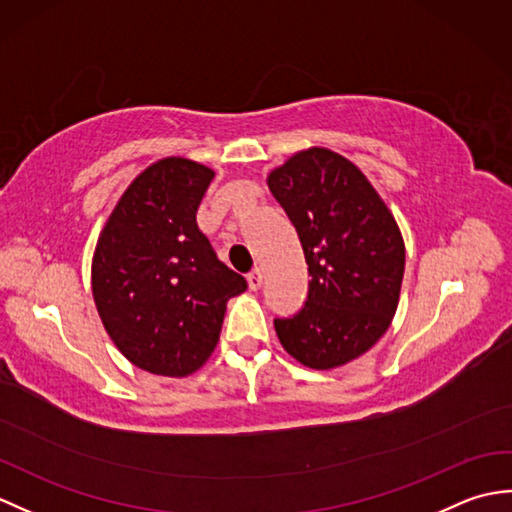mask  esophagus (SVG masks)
I'll return each mask as SVG.
<instances>
[{
  "instance_id": "34e87169",
  "label": "esophagus",
  "mask_w": 512,
  "mask_h": 512,
  "mask_svg": "<svg viewBox=\"0 0 512 512\" xmlns=\"http://www.w3.org/2000/svg\"><path fill=\"white\" fill-rule=\"evenodd\" d=\"M248 288L250 290H259L262 288V284H264V273H262V268H255L253 273H248Z\"/></svg>"
}]
</instances>
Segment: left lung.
I'll return each instance as SVG.
<instances>
[{"label": "left lung", "instance_id": "8db88e82", "mask_svg": "<svg viewBox=\"0 0 512 512\" xmlns=\"http://www.w3.org/2000/svg\"><path fill=\"white\" fill-rule=\"evenodd\" d=\"M266 182L297 228L312 277L301 312L275 319L279 343L310 369L352 363L398 308L405 239L396 217L352 160L325 147L297 151Z\"/></svg>", "mask_w": 512, "mask_h": 512}]
</instances>
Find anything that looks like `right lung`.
I'll return each mask as SVG.
<instances>
[{
  "label": "right lung",
  "instance_id": "1",
  "mask_svg": "<svg viewBox=\"0 0 512 512\" xmlns=\"http://www.w3.org/2000/svg\"><path fill=\"white\" fill-rule=\"evenodd\" d=\"M215 171L169 156L118 198L92 255V297L129 363L182 378L209 361L246 281L215 257L195 213Z\"/></svg>",
  "mask_w": 512,
  "mask_h": 512
}]
</instances>
